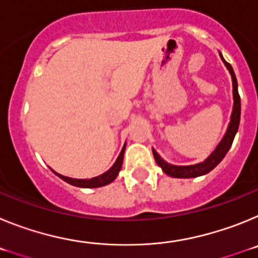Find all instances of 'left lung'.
Here are the masks:
<instances>
[{"instance_id": "obj_1", "label": "left lung", "mask_w": 258, "mask_h": 258, "mask_svg": "<svg viewBox=\"0 0 258 258\" xmlns=\"http://www.w3.org/2000/svg\"><path fill=\"white\" fill-rule=\"evenodd\" d=\"M221 55V54H220ZM222 58V55H221ZM223 63L229 68L230 74L232 77V93H234V108H232V115H231V121H230L229 129H227L226 134L223 137V140L221 141L220 145L217 146V149L214 150L213 154L207 159L204 163L197 164V165H188V166H177V165H170V164L165 163V161L161 159L157 152L155 150H152L154 152L155 161L157 163V165L161 166L164 173H166L170 177H175V178H192V177H199V175L207 174V173L211 172L213 168L218 165L221 163L225 155L227 154V151L230 150L232 145V141L235 138V134L238 132L239 122H240V95L238 93V81H236L235 74H234V70L230 66V63H227L225 59L222 58Z\"/></svg>"}]
</instances>
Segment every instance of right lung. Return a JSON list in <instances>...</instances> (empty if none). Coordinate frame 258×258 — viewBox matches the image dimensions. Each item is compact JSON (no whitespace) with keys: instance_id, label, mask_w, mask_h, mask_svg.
Instances as JSON below:
<instances>
[{"instance_id":"add662e5","label":"right lung","mask_w":258,"mask_h":258,"mask_svg":"<svg viewBox=\"0 0 258 258\" xmlns=\"http://www.w3.org/2000/svg\"><path fill=\"white\" fill-rule=\"evenodd\" d=\"M124 151H125V147H122L121 152L118 155L117 160L116 163L113 164L112 168L109 170H107L106 173L103 174L98 175V177H94V178H90V179H76V178H68V177H64V175H60L58 173H55L58 177H60L63 181H66L67 183L70 184H74V186H77V187H101V186H104L107 183H111L113 179L117 177L118 172L121 169V165H122V157H124Z\"/></svg>"}]
</instances>
